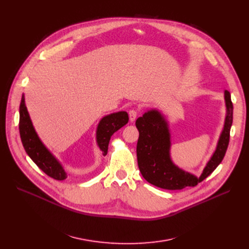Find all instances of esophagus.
<instances>
[{"label": "esophagus", "instance_id": "esophagus-1", "mask_svg": "<svg viewBox=\"0 0 249 249\" xmlns=\"http://www.w3.org/2000/svg\"><path fill=\"white\" fill-rule=\"evenodd\" d=\"M137 115H138V112L135 110V109H132L129 111V118H130V121L133 122L135 121V119L137 118Z\"/></svg>", "mask_w": 249, "mask_h": 249}]
</instances>
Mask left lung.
<instances>
[{
	"label": "left lung",
	"mask_w": 249,
	"mask_h": 249,
	"mask_svg": "<svg viewBox=\"0 0 249 249\" xmlns=\"http://www.w3.org/2000/svg\"><path fill=\"white\" fill-rule=\"evenodd\" d=\"M227 115L217 149L199 177L176 166L170 159V134L167 122L156 109L146 112L136 121L139 130L137 160L139 169L151 184L167 190L194 187L203 181L222 162L230 142L233 106L231 93L225 90Z\"/></svg>",
	"instance_id": "obj_1"
}]
</instances>
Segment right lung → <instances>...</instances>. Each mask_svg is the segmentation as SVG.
Here are the masks:
<instances>
[{"label": "right lung", "instance_id": "right-lung-1", "mask_svg": "<svg viewBox=\"0 0 249 249\" xmlns=\"http://www.w3.org/2000/svg\"><path fill=\"white\" fill-rule=\"evenodd\" d=\"M129 121L128 113L119 111L104 116L98 123L96 130V142L103 156L107 154L111 136L126 125ZM19 135L26 154L43 172L56 180H64L68 174L58 160L42 144L35 132L29 114L27 112L24 96L22 94L19 105Z\"/></svg>", "mask_w": 249, "mask_h": 249}]
</instances>
